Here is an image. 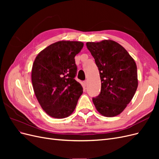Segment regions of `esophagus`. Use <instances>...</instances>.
I'll return each mask as SVG.
<instances>
[{
	"label": "esophagus",
	"instance_id": "obj_1",
	"mask_svg": "<svg viewBox=\"0 0 159 159\" xmlns=\"http://www.w3.org/2000/svg\"><path fill=\"white\" fill-rule=\"evenodd\" d=\"M84 85L86 86V85L88 84V80H85V81H84Z\"/></svg>",
	"mask_w": 159,
	"mask_h": 159
}]
</instances>
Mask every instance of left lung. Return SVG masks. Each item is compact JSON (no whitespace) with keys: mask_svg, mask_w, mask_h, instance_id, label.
Here are the masks:
<instances>
[{"mask_svg":"<svg viewBox=\"0 0 159 159\" xmlns=\"http://www.w3.org/2000/svg\"><path fill=\"white\" fill-rule=\"evenodd\" d=\"M100 75V93L92 100L98 111L105 117L121 113L131 102L138 86L135 61L117 42L105 40L87 42Z\"/></svg>","mask_w":159,"mask_h":159,"instance_id":"1","label":"left lung"}]
</instances>
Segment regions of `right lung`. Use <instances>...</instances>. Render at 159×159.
Listing matches in <instances>:
<instances>
[{
	"instance_id": "obj_1",
	"label": "right lung",
	"mask_w": 159,
	"mask_h": 159,
	"mask_svg": "<svg viewBox=\"0 0 159 159\" xmlns=\"http://www.w3.org/2000/svg\"><path fill=\"white\" fill-rule=\"evenodd\" d=\"M83 46L81 42H57L41 51L34 61V91L42 108L52 117H68L83 93L75 80L78 68L74 58Z\"/></svg>"
}]
</instances>
